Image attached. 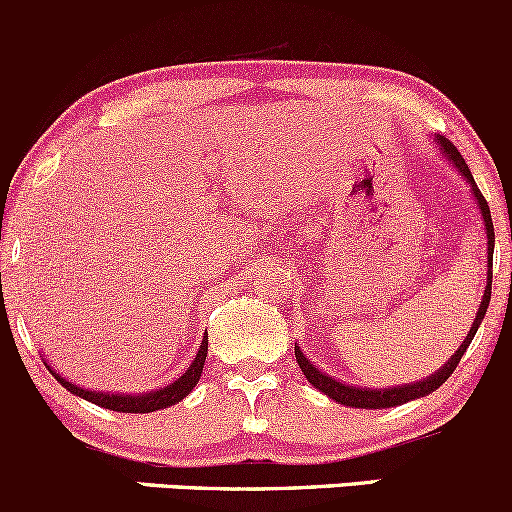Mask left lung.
<instances>
[{"label": "left lung", "instance_id": "8db88e82", "mask_svg": "<svg viewBox=\"0 0 512 512\" xmlns=\"http://www.w3.org/2000/svg\"><path fill=\"white\" fill-rule=\"evenodd\" d=\"M435 141H438L440 151H443L445 159L450 161V164L458 169V174L463 176L465 181L470 184V191H473L475 196V204H478L480 209V216H483V224H485V234H488V286H485V293H483V301H480V308L478 313H475V321L473 326H470L468 336H465V341L460 343L458 351L453 353V356L448 358V361L443 363V366L438 368V371L433 373V376L423 378V381H416L411 383V386H393V388H356V386H348V383H341L336 381V378H331L328 373L318 371L316 366H313L311 361H308L306 356H303L301 348H293V353H296V361L298 366H301L303 376H306V381L311 383L313 388H318L321 393H326L328 398H333L336 403H341V406H351V408H368V411H373V408H393V406H401V403H408V401H416V398H423L428 396V393H433L435 388L443 386L445 381L450 378V373L458 368L460 358H463V353L468 351L470 341H473L475 331H478V326L483 323L485 318V311H488V303H490V286H493V246H495V231H493V219H490V209H488V201H485V196L480 194V189L475 186L473 181V174H470L468 164H465V159L460 156V151L455 149L453 144H450L445 136H435Z\"/></svg>", "mask_w": 512, "mask_h": 512}]
</instances>
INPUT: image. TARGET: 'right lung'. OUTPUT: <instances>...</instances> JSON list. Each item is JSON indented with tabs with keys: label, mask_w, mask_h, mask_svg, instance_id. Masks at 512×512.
Segmentation results:
<instances>
[{
	"label": "right lung",
	"mask_w": 512,
	"mask_h": 512,
	"mask_svg": "<svg viewBox=\"0 0 512 512\" xmlns=\"http://www.w3.org/2000/svg\"><path fill=\"white\" fill-rule=\"evenodd\" d=\"M206 353H209V336H204V341H201V346H199V353H196L194 363L186 368L184 376L176 378V381L169 383V386L156 388V391H149V393H139V396L86 391V388L77 386V383L67 381V378L59 376L57 371H52V368L47 366V361H44V366L52 371V376L57 378V381L62 383L67 391H72L74 396L84 398V401L94 403V406L109 408V411H116V413H154V411H161V408H169V406H174V403L184 401V398L194 391V386L199 383V378H201V371H204Z\"/></svg>",
	"instance_id": "obj_1"
}]
</instances>
